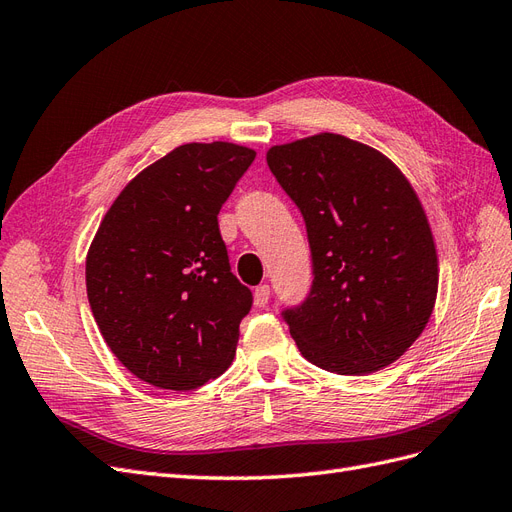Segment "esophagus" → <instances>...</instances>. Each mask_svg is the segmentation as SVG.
Instances as JSON below:
<instances>
[{
  "label": "esophagus",
  "instance_id": "1",
  "mask_svg": "<svg viewBox=\"0 0 512 512\" xmlns=\"http://www.w3.org/2000/svg\"><path fill=\"white\" fill-rule=\"evenodd\" d=\"M269 297H271L269 284H262V286H258V288L254 290V303H256L258 307H265V305L269 303Z\"/></svg>",
  "mask_w": 512,
  "mask_h": 512
}]
</instances>
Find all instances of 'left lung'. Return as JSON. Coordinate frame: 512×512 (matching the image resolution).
I'll return each instance as SVG.
<instances>
[{"instance_id":"left-lung-1","label":"left lung","mask_w":512,"mask_h":512,"mask_svg":"<svg viewBox=\"0 0 512 512\" xmlns=\"http://www.w3.org/2000/svg\"><path fill=\"white\" fill-rule=\"evenodd\" d=\"M267 164L312 252V288L282 312L301 354L342 376L391 365L438 294L436 245L410 181L380 151L331 132L275 145Z\"/></svg>"}]
</instances>
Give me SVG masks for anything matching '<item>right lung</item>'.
<instances>
[{
  "instance_id": "1",
  "label": "right lung",
  "mask_w": 512,
  "mask_h": 512,
  "mask_svg": "<svg viewBox=\"0 0 512 512\" xmlns=\"http://www.w3.org/2000/svg\"><path fill=\"white\" fill-rule=\"evenodd\" d=\"M256 158L188 143L138 173L87 252V299L121 365L158 389L192 391L235 356L252 292L230 271L218 213Z\"/></svg>"
}]
</instances>
